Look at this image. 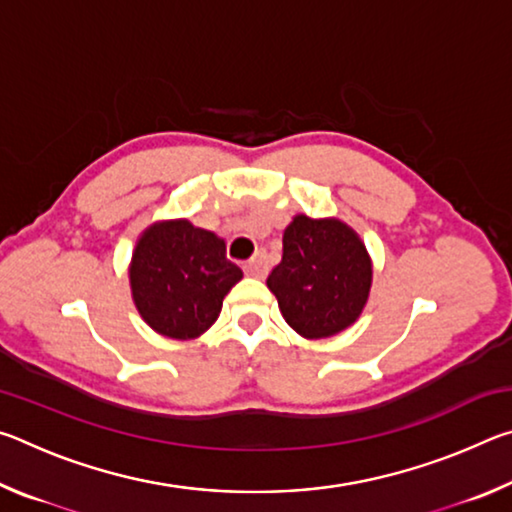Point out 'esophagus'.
I'll return each mask as SVG.
<instances>
[{"label":"esophagus","mask_w":512,"mask_h":512,"mask_svg":"<svg viewBox=\"0 0 512 512\" xmlns=\"http://www.w3.org/2000/svg\"><path fill=\"white\" fill-rule=\"evenodd\" d=\"M244 271H246L248 275H253V277H264L266 271H268L264 253H257L253 259H250V262H246V264H244Z\"/></svg>","instance_id":"obj_1"}]
</instances>
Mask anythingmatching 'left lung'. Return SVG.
Listing matches in <instances>:
<instances>
[{
  "mask_svg": "<svg viewBox=\"0 0 512 512\" xmlns=\"http://www.w3.org/2000/svg\"><path fill=\"white\" fill-rule=\"evenodd\" d=\"M372 266L366 246L336 219L300 214L282 237V262L268 289L287 323L305 339H325L350 327L366 305Z\"/></svg>",
  "mask_w": 512,
  "mask_h": 512,
  "instance_id": "left-lung-1",
  "label": "left lung"
}]
</instances>
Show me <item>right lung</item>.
<instances>
[{"label":"right lung","mask_w":512,"mask_h":512,"mask_svg":"<svg viewBox=\"0 0 512 512\" xmlns=\"http://www.w3.org/2000/svg\"><path fill=\"white\" fill-rule=\"evenodd\" d=\"M241 277L223 239L185 219L151 225L131 264L137 311L155 332L178 341L196 339L219 318L225 293Z\"/></svg>","instance_id":"add662e5"}]
</instances>
